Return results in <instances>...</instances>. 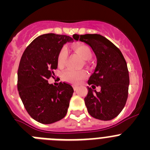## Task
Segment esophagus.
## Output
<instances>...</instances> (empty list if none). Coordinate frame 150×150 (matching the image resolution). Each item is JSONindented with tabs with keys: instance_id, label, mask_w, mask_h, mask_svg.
Returning <instances> with one entry per match:
<instances>
[{
	"instance_id": "34e87169",
	"label": "esophagus",
	"mask_w": 150,
	"mask_h": 150,
	"mask_svg": "<svg viewBox=\"0 0 150 150\" xmlns=\"http://www.w3.org/2000/svg\"><path fill=\"white\" fill-rule=\"evenodd\" d=\"M77 88H78L77 86H74V91H76V90H77Z\"/></svg>"
}]
</instances>
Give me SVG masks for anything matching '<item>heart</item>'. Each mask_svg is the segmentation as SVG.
<instances>
[{
  "mask_svg": "<svg viewBox=\"0 0 150 150\" xmlns=\"http://www.w3.org/2000/svg\"><path fill=\"white\" fill-rule=\"evenodd\" d=\"M73 50L77 53L84 60H89L92 57V51L89 46L85 44H76L73 46ZM67 58V50L66 47H62L57 55V64L59 67H63L65 65ZM88 74L85 70L74 71L71 69H67L62 73V79L64 81L71 84L77 85L86 79Z\"/></svg>",
  "mask_w": 150,
  "mask_h": 150,
  "instance_id": "heart-1",
  "label": "heart"
}]
</instances>
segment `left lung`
Returning <instances> with one entry per match:
<instances>
[{
	"label": "left lung",
	"instance_id": "1",
	"mask_svg": "<svg viewBox=\"0 0 150 150\" xmlns=\"http://www.w3.org/2000/svg\"><path fill=\"white\" fill-rule=\"evenodd\" d=\"M91 47L96 55L97 65L88 79V94L85 104L92 117L111 120L120 114L128 95L129 74L128 67L120 49L100 34H84L74 37ZM101 86V91L94 90Z\"/></svg>",
	"mask_w": 150,
	"mask_h": 150
}]
</instances>
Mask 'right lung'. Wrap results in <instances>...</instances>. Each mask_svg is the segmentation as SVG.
Instances as JSON below:
<instances>
[{"mask_svg":"<svg viewBox=\"0 0 150 150\" xmlns=\"http://www.w3.org/2000/svg\"><path fill=\"white\" fill-rule=\"evenodd\" d=\"M71 41L73 38L67 35L43 34L35 38L22 54L18 69V94L28 113L38 122L51 124L67 114L74 88L64 82L55 86L48 79L54 77L59 51Z\"/></svg>","mask_w":150,"mask_h":150,"instance_id":"add662e5","label":"right lung"}]
</instances>
